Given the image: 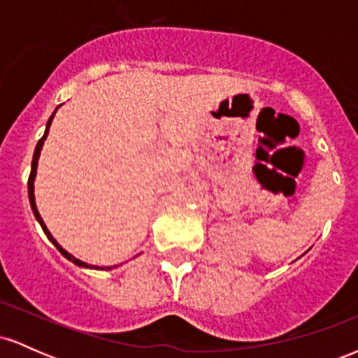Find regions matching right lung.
<instances>
[{"instance_id": "obj_1", "label": "right lung", "mask_w": 358, "mask_h": 358, "mask_svg": "<svg viewBox=\"0 0 358 358\" xmlns=\"http://www.w3.org/2000/svg\"><path fill=\"white\" fill-rule=\"evenodd\" d=\"M57 113V110H55ZM55 113L52 114L50 116V119H48V122H47V127H45V133H43V136L40 138V141L36 143V148H35V153H34V159H31V171H30V176H28V199H30V205H31V210H34V215L36 217V220H38V224L42 225V229H43V232H45V236L48 237V241L52 242L53 245H55L57 249L60 250V254L64 257H67L69 261H72L73 264H77V266H80V268H90V269H94V266H90V264H87V262H84V261H80V259H77V257H73L72 254H69L67 250H65L64 248H62V245L59 244V242H57L55 239H53V236L50 234V231H48L47 229V225H45V222H43V219L42 217H40V213H38V208H36V203H35V193H34V182H35V176H36V166H38V158H40V151H42V148H43V141L45 139H47V134H48V129H50V124H52V119H53V116H55ZM96 269H113V268H96Z\"/></svg>"}]
</instances>
